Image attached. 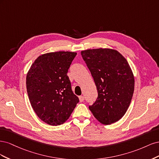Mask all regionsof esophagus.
<instances>
[{
  "instance_id": "esophagus-1",
  "label": "esophagus",
  "mask_w": 159,
  "mask_h": 159,
  "mask_svg": "<svg viewBox=\"0 0 159 159\" xmlns=\"http://www.w3.org/2000/svg\"><path fill=\"white\" fill-rule=\"evenodd\" d=\"M79 99H80V102H83L84 101V96H82V95L80 96Z\"/></svg>"
}]
</instances>
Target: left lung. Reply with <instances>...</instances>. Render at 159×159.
<instances>
[{
  "label": "left lung",
  "instance_id": "8db88e82",
  "mask_svg": "<svg viewBox=\"0 0 159 159\" xmlns=\"http://www.w3.org/2000/svg\"><path fill=\"white\" fill-rule=\"evenodd\" d=\"M81 54L98 92L89 110L104 125L119 121L128 109L134 92V76L127 60L117 50L108 48L84 50Z\"/></svg>",
  "mask_w": 159,
  "mask_h": 159
}]
</instances>
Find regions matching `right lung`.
<instances>
[{"label": "right lung", "mask_w": 159, "mask_h": 159, "mask_svg": "<svg viewBox=\"0 0 159 159\" xmlns=\"http://www.w3.org/2000/svg\"><path fill=\"white\" fill-rule=\"evenodd\" d=\"M76 52H56L40 56L26 75V89L38 117L50 125L63 124L79 98L71 90L67 73Z\"/></svg>", "instance_id": "1"}]
</instances>
